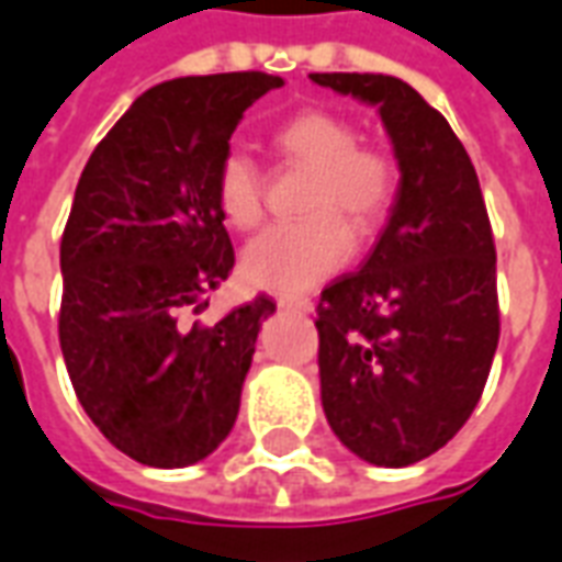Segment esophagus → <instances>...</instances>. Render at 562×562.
Wrapping results in <instances>:
<instances>
[{
	"label": "esophagus",
	"instance_id": "34e87169",
	"mask_svg": "<svg viewBox=\"0 0 562 562\" xmlns=\"http://www.w3.org/2000/svg\"><path fill=\"white\" fill-rule=\"evenodd\" d=\"M277 303H280L282 310H294V313H313L315 310V303L310 301V297H289V294H285V297H280Z\"/></svg>",
	"mask_w": 562,
	"mask_h": 562
}]
</instances>
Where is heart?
Segmentation results:
<instances>
[{"label":"heart","instance_id":"heart-1","mask_svg":"<svg viewBox=\"0 0 562 562\" xmlns=\"http://www.w3.org/2000/svg\"><path fill=\"white\" fill-rule=\"evenodd\" d=\"M273 143L285 160L313 169L306 190L310 217L277 223L244 249V280L268 292H306L355 252V232L386 217L398 193V164L384 145L357 139V124L330 110H301L277 127ZM217 205L235 228H252L265 214L261 166L240 148L217 166Z\"/></svg>","mask_w":562,"mask_h":562}]
</instances>
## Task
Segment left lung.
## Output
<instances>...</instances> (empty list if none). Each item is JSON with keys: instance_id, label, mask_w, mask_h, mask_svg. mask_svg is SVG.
Returning a JSON list of instances; mask_svg holds the SVG:
<instances>
[{"instance_id": "8db88e82", "label": "left lung", "mask_w": 562, "mask_h": 562, "mask_svg": "<svg viewBox=\"0 0 562 562\" xmlns=\"http://www.w3.org/2000/svg\"><path fill=\"white\" fill-rule=\"evenodd\" d=\"M310 77L378 106L402 172L372 256L315 310L324 414L355 456L408 468L456 438L492 372V223L464 145L419 91L384 74Z\"/></svg>"}]
</instances>
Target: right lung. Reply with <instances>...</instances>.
<instances>
[{"label":"right lung","instance_id":"add662e5","mask_svg":"<svg viewBox=\"0 0 562 562\" xmlns=\"http://www.w3.org/2000/svg\"><path fill=\"white\" fill-rule=\"evenodd\" d=\"M282 77H181L139 94L91 151L61 235L59 342L70 384L115 450L187 468L235 426L256 301L193 322L235 268L217 166L247 106Z\"/></svg>","mask_w":562,"mask_h":562}]
</instances>
